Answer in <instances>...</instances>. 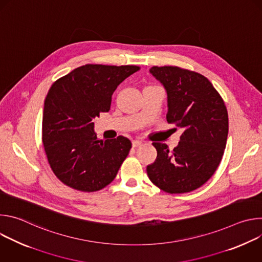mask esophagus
I'll return each mask as SVG.
<instances>
[{
    "label": "esophagus",
    "mask_w": 262,
    "mask_h": 262,
    "mask_svg": "<svg viewBox=\"0 0 262 262\" xmlns=\"http://www.w3.org/2000/svg\"><path fill=\"white\" fill-rule=\"evenodd\" d=\"M143 143H142V141H139V140H134L133 141V146L134 147H138V146H141Z\"/></svg>",
    "instance_id": "34e87169"
}]
</instances>
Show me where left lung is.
I'll list each match as a JSON object with an SVG mask.
<instances>
[{"mask_svg":"<svg viewBox=\"0 0 262 262\" xmlns=\"http://www.w3.org/2000/svg\"><path fill=\"white\" fill-rule=\"evenodd\" d=\"M167 93V121L182 129L177 147L155 142L158 157L147 166L149 179L170 194L192 192L215 172L225 150L228 113L202 74L175 66L149 69Z\"/></svg>","mask_w":262,"mask_h":262,"instance_id":"1","label":"left lung"}]
</instances>
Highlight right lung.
I'll return each instance as SVG.
<instances>
[{
	"instance_id": "right-lung-1",
	"label": "right lung",
	"mask_w": 262,
	"mask_h": 262,
	"mask_svg": "<svg viewBox=\"0 0 262 262\" xmlns=\"http://www.w3.org/2000/svg\"><path fill=\"white\" fill-rule=\"evenodd\" d=\"M138 70L87 64L52 85L45 100L42 143L53 172L70 188L95 192L116 177L132 142L123 136L99 140L93 120L108 112L114 91Z\"/></svg>"
}]
</instances>
